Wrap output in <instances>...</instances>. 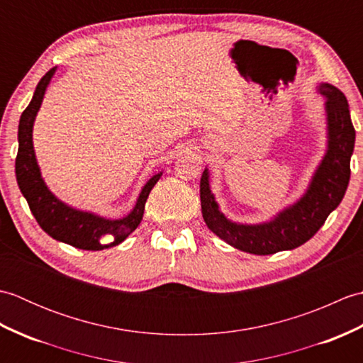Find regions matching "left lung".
I'll list each match as a JSON object with an SVG mask.
<instances>
[{"label": "left lung", "instance_id": "left-lung-1", "mask_svg": "<svg viewBox=\"0 0 363 363\" xmlns=\"http://www.w3.org/2000/svg\"><path fill=\"white\" fill-rule=\"evenodd\" d=\"M321 95L328 98L329 148L315 173L307 194L299 201L264 225L243 226L225 218L211 194L207 169L201 176L203 218L213 234L226 243L259 256L298 248L318 233L329 213L342 203L351 176V156L356 142L348 99L330 84H321Z\"/></svg>", "mask_w": 363, "mask_h": 363}]
</instances>
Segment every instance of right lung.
I'll return each mask as SVG.
<instances>
[{
  "instance_id": "1",
  "label": "right lung",
  "mask_w": 363,
  "mask_h": 363,
  "mask_svg": "<svg viewBox=\"0 0 363 363\" xmlns=\"http://www.w3.org/2000/svg\"><path fill=\"white\" fill-rule=\"evenodd\" d=\"M54 70H56V67H52L38 81L33 99H30L29 106L23 111L20 117L18 152L17 159H15V174H17L18 187L23 196L26 198L30 212H33L34 218L46 234L56 238L59 242L72 245L74 248L99 251L107 248V246L121 243L140 225L146 199H148L154 184L160 179L162 173L152 176L146 182L140 196L137 199L134 211L123 220H104L101 217H96L94 213L74 211L72 207L60 203L45 186L34 156L33 146L34 118L37 111L40 109L46 86L51 81ZM103 235H112L114 242L111 245H101L99 238Z\"/></svg>"
}]
</instances>
